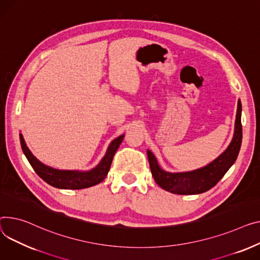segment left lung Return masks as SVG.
<instances>
[{
	"label": "left lung",
	"instance_id": "1",
	"mask_svg": "<svg viewBox=\"0 0 260 260\" xmlns=\"http://www.w3.org/2000/svg\"><path fill=\"white\" fill-rule=\"evenodd\" d=\"M243 140L241 127V102H237L234 135L232 141L222 153L204 167L183 172H169L162 169L154 154L147 149L151 175L161 188L176 194H199L214 187L234 164Z\"/></svg>",
	"mask_w": 260,
	"mask_h": 260
}]
</instances>
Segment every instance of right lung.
Returning a JSON list of instances; mask_svg holds the SVG:
<instances>
[{"instance_id": "1", "label": "right lung", "mask_w": 260, "mask_h": 260, "mask_svg": "<svg viewBox=\"0 0 260 260\" xmlns=\"http://www.w3.org/2000/svg\"><path fill=\"white\" fill-rule=\"evenodd\" d=\"M124 138V134L119 136L116 139H114L111 144L109 145L105 157L101 159L98 165L90 170H60L55 169L53 167H50L45 165L41 161H39L24 140V137L20 134V140L21 146L23 149L24 154L26 155L27 160L29 161L30 165L34 169V171L49 185L59 188V189H83L95 186L101 183L108 176V172L110 170L114 154L116 150L119 148L121 142H122Z\"/></svg>"}]
</instances>
